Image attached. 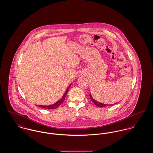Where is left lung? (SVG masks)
<instances>
[{
	"mask_svg": "<svg viewBox=\"0 0 153 153\" xmlns=\"http://www.w3.org/2000/svg\"><path fill=\"white\" fill-rule=\"evenodd\" d=\"M90 99L91 100V101L94 103V104L95 105L98 106V107H101V108H103V107H105V106H108L112 105H107V104H102V103H100L98 101H97L96 100H95L93 98V97H91V94H90ZM114 105V104H113Z\"/></svg>",
	"mask_w": 153,
	"mask_h": 153,
	"instance_id": "left-lung-1",
	"label": "left lung"
}]
</instances>
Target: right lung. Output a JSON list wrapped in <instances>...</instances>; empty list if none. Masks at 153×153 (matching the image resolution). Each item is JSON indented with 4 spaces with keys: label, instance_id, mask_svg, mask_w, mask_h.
Returning <instances> with one entry per match:
<instances>
[{
    "label": "right lung",
    "instance_id": "right-lung-1",
    "mask_svg": "<svg viewBox=\"0 0 153 153\" xmlns=\"http://www.w3.org/2000/svg\"><path fill=\"white\" fill-rule=\"evenodd\" d=\"M71 84L69 86V87L68 88V89L66 90V92L65 93L64 95H63V97L61 98L60 100H59V101L58 102H56V103L52 104V105H39L40 107H42L43 108H45V109H56L58 107H59V106L60 105V104L65 101V97L67 95V93L68 92V90L69 88V87H71Z\"/></svg>",
    "mask_w": 153,
    "mask_h": 153
}]
</instances>
